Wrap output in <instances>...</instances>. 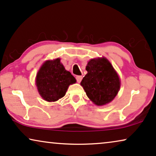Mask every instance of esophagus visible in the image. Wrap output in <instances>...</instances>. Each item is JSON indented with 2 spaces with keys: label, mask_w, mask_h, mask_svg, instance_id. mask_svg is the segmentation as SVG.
Here are the masks:
<instances>
[{
  "label": "esophagus",
  "mask_w": 156,
  "mask_h": 156,
  "mask_svg": "<svg viewBox=\"0 0 156 156\" xmlns=\"http://www.w3.org/2000/svg\"><path fill=\"white\" fill-rule=\"evenodd\" d=\"M76 81H77L78 83H80L81 81H82V76H76Z\"/></svg>",
  "instance_id": "obj_1"
}]
</instances>
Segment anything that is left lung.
<instances>
[{
	"label": "left lung",
	"instance_id": "obj_1",
	"mask_svg": "<svg viewBox=\"0 0 156 156\" xmlns=\"http://www.w3.org/2000/svg\"><path fill=\"white\" fill-rule=\"evenodd\" d=\"M86 70L81 85L87 97L97 106L112 101L119 92L120 80L109 62L106 58L92 59Z\"/></svg>",
	"mask_w": 156,
	"mask_h": 156
}]
</instances>
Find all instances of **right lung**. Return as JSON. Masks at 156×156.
Segmentation results:
<instances>
[{
	"mask_svg": "<svg viewBox=\"0 0 156 156\" xmlns=\"http://www.w3.org/2000/svg\"><path fill=\"white\" fill-rule=\"evenodd\" d=\"M75 82V78L65 70L59 58L45 62L36 76V85L40 94L50 102L63 97L69 84Z\"/></svg>",
	"mask_w": 156,
	"mask_h": 156,
	"instance_id": "add662e5",
	"label": "right lung"
}]
</instances>
